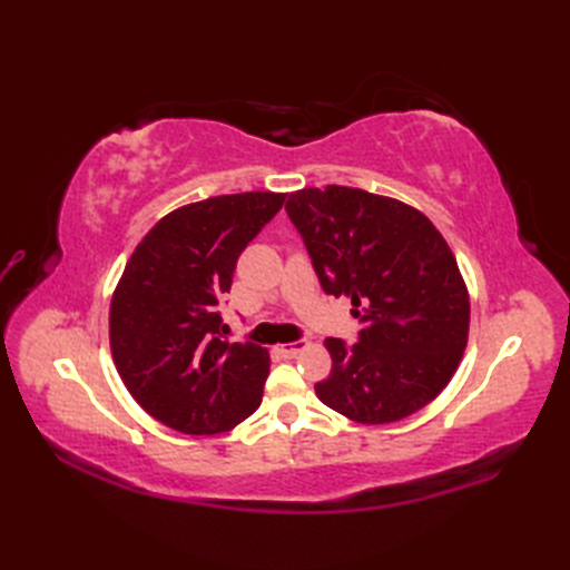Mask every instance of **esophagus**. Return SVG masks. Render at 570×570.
<instances>
[{
	"label": "esophagus",
	"instance_id": "1",
	"mask_svg": "<svg viewBox=\"0 0 570 570\" xmlns=\"http://www.w3.org/2000/svg\"><path fill=\"white\" fill-rule=\"evenodd\" d=\"M306 347V342L304 340H295V342H285V344H281V354L283 356H287V358H292V356H297L302 350Z\"/></svg>",
	"mask_w": 570,
	"mask_h": 570
}]
</instances>
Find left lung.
<instances>
[{"label": "left lung", "instance_id": "8db88e82", "mask_svg": "<svg viewBox=\"0 0 570 570\" xmlns=\"http://www.w3.org/2000/svg\"><path fill=\"white\" fill-rule=\"evenodd\" d=\"M285 212L325 295L352 297L354 344L327 337L318 400L358 423L411 416L452 381L469 340V292L444 237L421 212L366 189L292 193Z\"/></svg>", "mask_w": 570, "mask_h": 570}]
</instances>
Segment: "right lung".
<instances>
[{
    "label": "right lung",
    "mask_w": 570,
    "mask_h": 570,
    "mask_svg": "<svg viewBox=\"0 0 570 570\" xmlns=\"http://www.w3.org/2000/svg\"><path fill=\"white\" fill-rule=\"evenodd\" d=\"M285 195H223L164 216L128 258L109 340L120 381L149 416L187 435L235 428L262 404L268 352L228 342L220 304L239 254Z\"/></svg>",
    "instance_id": "right-lung-1"
}]
</instances>
